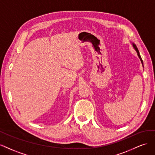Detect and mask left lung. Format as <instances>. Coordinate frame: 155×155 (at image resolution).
<instances>
[{
	"mask_svg": "<svg viewBox=\"0 0 155 155\" xmlns=\"http://www.w3.org/2000/svg\"><path fill=\"white\" fill-rule=\"evenodd\" d=\"M133 48L135 49V50H136V51L137 52V54H138V57H139V58H140V60L141 61V62H142V65H143V61H142V58H141V56H140V53H139V51H138V48H137V46L135 44H134V43H133Z\"/></svg>",
	"mask_w": 155,
	"mask_h": 155,
	"instance_id": "left-lung-1",
	"label": "left lung"
}]
</instances>
